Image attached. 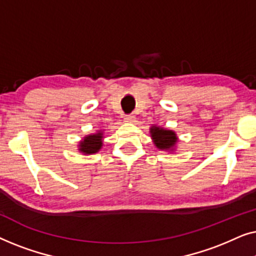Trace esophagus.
<instances>
[{
    "label": "esophagus",
    "mask_w": 256,
    "mask_h": 256,
    "mask_svg": "<svg viewBox=\"0 0 256 256\" xmlns=\"http://www.w3.org/2000/svg\"><path fill=\"white\" fill-rule=\"evenodd\" d=\"M135 120V116L132 114H128V115H124V121L126 122H132Z\"/></svg>",
    "instance_id": "esophagus-1"
}]
</instances>
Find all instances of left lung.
<instances>
[{
    "instance_id": "8db88e82",
    "label": "left lung",
    "mask_w": 256,
    "mask_h": 256,
    "mask_svg": "<svg viewBox=\"0 0 256 256\" xmlns=\"http://www.w3.org/2000/svg\"><path fill=\"white\" fill-rule=\"evenodd\" d=\"M152 138L155 140V144L160 149H170L176 143V134L171 130H166L163 128L152 127L150 128Z\"/></svg>"
}]
</instances>
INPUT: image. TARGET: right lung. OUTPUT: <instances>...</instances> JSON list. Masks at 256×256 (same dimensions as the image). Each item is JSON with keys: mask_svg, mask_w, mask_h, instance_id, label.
I'll return each instance as SVG.
<instances>
[{"mask_svg": "<svg viewBox=\"0 0 256 256\" xmlns=\"http://www.w3.org/2000/svg\"><path fill=\"white\" fill-rule=\"evenodd\" d=\"M102 134L101 132H98V134L94 135H88L86 136L85 140L80 143V152L86 154V155H90V154H94L99 152V149L102 146Z\"/></svg>", "mask_w": 256, "mask_h": 256, "instance_id": "add662e5", "label": "right lung"}]
</instances>
